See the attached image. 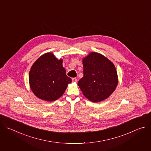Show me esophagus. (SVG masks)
<instances>
[{
	"label": "esophagus",
	"instance_id": "1",
	"mask_svg": "<svg viewBox=\"0 0 151 151\" xmlns=\"http://www.w3.org/2000/svg\"><path fill=\"white\" fill-rule=\"evenodd\" d=\"M72 82H77V79L75 78H72Z\"/></svg>",
	"mask_w": 151,
	"mask_h": 151
}]
</instances>
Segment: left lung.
Listing matches in <instances>:
<instances>
[{
	"label": "left lung",
	"instance_id": "obj_1",
	"mask_svg": "<svg viewBox=\"0 0 151 151\" xmlns=\"http://www.w3.org/2000/svg\"><path fill=\"white\" fill-rule=\"evenodd\" d=\"M83 76L78 81L83 95L93 102L108 98L115 90L118 78L114 64L103 55L91 52L82 58Z\"/></svg>",
	"mask_w": 151,
	"mask_h": 151
}]
</instances>
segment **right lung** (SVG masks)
Masks as SVG:
<instances>
[{"instance_id":"1","label":"right lung","mask_w":151,"mask_h":151,"mask_svg":"<svg viewBox=\"0 0 151 151\" xmlns=\"http://www.w3.org/2000/svg\"><path fill=\"white\" fill-rule=\"evenodd\" d=\"M63 59H57L52 52L42 55L31 67L29 80L31 90L39 99L53 101L65 92L72 79L66 74Z\"/></svg>"}]
</instances>
